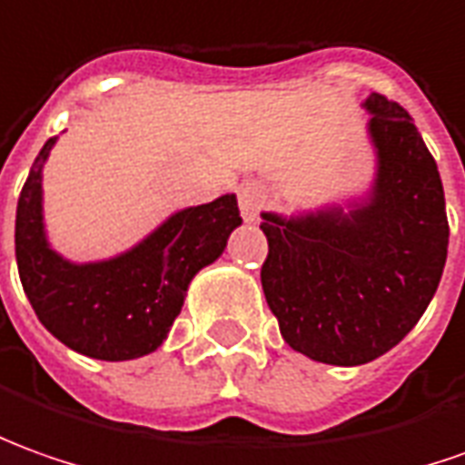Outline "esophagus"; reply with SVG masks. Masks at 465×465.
<instances>
[{"label": "esophagus", "instance_id": "obj_1", "mask_svg": "<svg viewBox=\"0 0 465 465\" xmlns=\"http://www.w3.org/2000/svg\"><path fill=\"white\" fill-rule=\"evenodd\" d=\"M236 198H239V208H242V216L246 221H254L259 216V208H262V193H259L257 185L252 183H244L239 185L236 191Z\"/></svg>", "mask_w": 465, "mask_h": 465}]
</instances>
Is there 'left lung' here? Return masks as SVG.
<instances>
[{
    "label": "left lung",
    "instance_id": "1",
    "mask_svg": "<svg viewBox=\"0 0 465 465\" xmlns=\"http://www.w3.org/2000/svg\"><path fill=\"white\" fill-rule=\"evenodd\" d=\"M377 144L371 201L285 221L264 213L262 287L290 349L359 366L394 349L430 305L448 257L443 183L410 114L381 94L364 104Z\"/></svg>",
    "mask_w": 465,
    "mask_h": 465
}]
</instances>
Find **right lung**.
<instances>
[{
	"label": "right lung",
	"instance_id": "right-lung-1",
	"mask_svg": "<svg viewBox=\"0 0 465 465\" xmlns=\"http://www.w3.org/2000/svg\"><path fill=\"white\" fill-rule=\"evenodd\" d=\"M55 137L35 157L17 201L15 254L35 315L68 349L126 361L154 351L178 318L193 274L211 264L242 223L233 195L185 208L140 246L99 264H71L45 242L40 173Z\"/></svg>",
	"mask_w": 465,
	"mask_h": 465
}]
</instances>
